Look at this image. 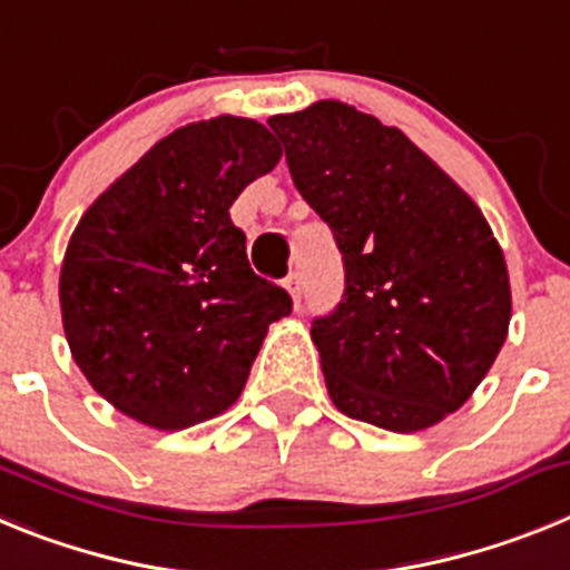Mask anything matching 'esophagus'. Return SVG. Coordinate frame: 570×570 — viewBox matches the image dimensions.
I'll use <instances>...</instances> for the list:
<instances>
[{
	"label": "esophagus",
	"mask_w": 570,
	"mask_h": 570,
	"mask_svg": "<svg viewBox=\"0 0 570 570\" xmlns=\"http://www.w3.org/2000/svg\"><path fill=\"white\" fill-rule=\"evenodd\" d=\"M285 288L291 291L294 302L299 305V302H302V276H299V271H291L288 279H285Z\"/></svg>",
	"instance_id": "esophagus-1"
}]
</instances>
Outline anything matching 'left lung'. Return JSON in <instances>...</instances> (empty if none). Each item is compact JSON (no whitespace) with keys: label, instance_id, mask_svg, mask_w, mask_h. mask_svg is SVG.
I'll return each mask as SVG.
<instances>
[{"label":"left lung","instance_id":"left-lung-1","mask_svg":"<svg viewBox=\"0 0 570 570\" xmlns=\"http://www.w3.org/2000/svg\"><path fill=\"white\" fill-rule=\"evenodd\" d=\"M268 125L345 265L342 299L311 322L331 400L396 434L436 425L480 385L511 322L485 216L400 128L351 105Z\"/></svg>","mask_w":570,"mask_h":570}]
</instances>
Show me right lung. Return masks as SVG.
Returning a JSON list of instances; mask_svg holds the SVG:
<instances>
[{
  "mask_svg": "<svg viewBox=\"0 0 570 570\" xmlns=\"http://www.w3.org/2000/svg\"><path fill=\"white\" fill-rule=\"evenodd\" d=\"M279 156L254 119L185 125L79 219L59 276L65 336L122 414L159 431L223 414L271 322L291 314V294L254 274L230 219L236 196Z\"/></svg>",
  "mask_w": 570,
  "mask_h": 570,
  "instance_id": "add662e5",
  "label": "right lung"
}]
</instances>
